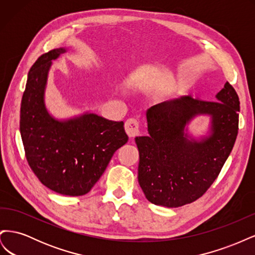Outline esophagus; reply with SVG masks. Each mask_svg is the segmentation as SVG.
<instances>
[{"label":"esophagus","instance_id":"34e87169","mask_svg":"<svg viewBox=\"0 0 255 255\" xmlns=\"http://www.w3.org/2000/svg\"><path fill=\"white\" fill-rule=\"evenodd\" d=\"M125 128H126V132L128 135V137L133 138L139 134V122L135 119H128L126 122Z\"/></svg>","mask_w":255,"mask_h":255}]
</instances>
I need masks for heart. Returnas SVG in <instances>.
<instances>
[{
    "label": "heart",
    "mask_w": 255,
    "mask_h": 255,
    "mask_svg": "<svg viewBox=\"0 0 255 255\" xmlns=\"http://www.w3.org/2000/svg\"><path fill=\"white\" fill-rule=\"evenodd\" d=\"M180 88H181V86H177V88H176V91H179V90H180Z\"/></svg>",
    "instance_id": "b5f03b06"
}]
</instances>
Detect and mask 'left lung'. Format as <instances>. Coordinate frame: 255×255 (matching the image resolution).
Segmentation results:
<instances>
[{"label":"left lung","mask_w":255,"mask_h":255,"mask_svg":"<svg viewBox=\"0 0 255 255\" xmlns=\"http://www.w3.org/2000/svg\"><path fill=\"white\" fill-rule=\"evenodd\" d=\"M239 98L229 82L203 101L190 96L152 106L146 112L148 136L136 137L138 182L148 201L179 207L202 197L217 179L238 134ZM197 114H210L211 134L198 142L183 132Z\"/></svg>","instance_id":"1"}]
</instances>
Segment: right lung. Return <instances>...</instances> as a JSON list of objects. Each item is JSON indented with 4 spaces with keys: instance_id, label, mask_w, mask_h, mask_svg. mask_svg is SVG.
Segmentation results:
<instances>
[{
    "instance_id": "right-lung-1",
    "label": "right lung",
    "mask_w": 255,
    "mask_h": 255,
    "mask_svg": "<svg viewBox=\"0 0 255 255\" xmlns=\"http://www.w3.org/2000/svg\"><path fill=\"white\" fill-rule=\"evenodd\" d=\"M67 50L44 53L30 68L20 110V133L27 163L44 186L70 197L86 195L114 153L128 140L123 121L96 114L58 120L49 114L44 91L52 60Z\"/></svg>"
}]
</instances>
